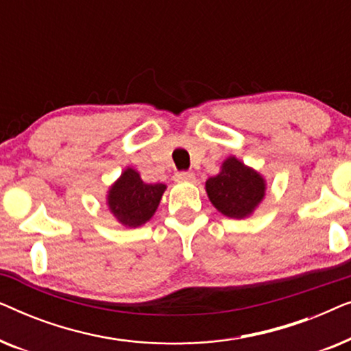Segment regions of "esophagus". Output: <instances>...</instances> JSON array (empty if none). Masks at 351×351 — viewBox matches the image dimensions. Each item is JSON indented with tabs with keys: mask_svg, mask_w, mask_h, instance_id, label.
<instances>
[{
	"mask_svg": "<svg viewBox=\"0 0 351 351\" xmlns=\"http://www.w3.org/2000/svg\"><path fill=\"white\" fill-rule=\"evenodd\" d=\"M176 180L177 182H195L196 177L193 172H190V171H180L176 174Z\"/></svg>",
	"mask_w": 351,
	"mask_h": 351,
	"instance_id": "obj_1",
	"label": "esophagus"
}]
</instances>
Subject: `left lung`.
I'll list each match as a JSON object with an SVG mask.
<instances>
[{"mask_svg": "<svg viewBox=\"0 0 351 351\" xmlns=\"http://www.w3.org/2000/svg\"><path fill=\"white\" fill-rule=\"evenodd\" d=\"M206 191L215 208L227 217L243 219L254 210L265 195L263 179L237 158L223 162L220 174L209 177Z\"/></svg>", "mask_w": 351, "mask_h": 351, "instance_id": "8db88e82", "label": "left lung"}]
</instances>
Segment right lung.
<instances>
[{"label":"right lung","instance_id":"1","mask_svg":"<svg viewBox=\"0 0 351 351\" xmlns=\"http://www.w3.org/2000/svg\"><path fill=\"white\" fill-rule=\"evenodd\" d=\"M166 185L145 184L134 169H126L108 195L110 210L126 227H138L155 214Z\"/></svg>","mask_w":351,"mask_h":351}]
</instances>
